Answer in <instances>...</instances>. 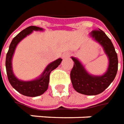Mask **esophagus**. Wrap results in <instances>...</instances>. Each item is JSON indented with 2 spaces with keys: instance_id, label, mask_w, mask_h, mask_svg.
<instances>
[{
  "instance_id": "34e87169",
  "label": "esophagus",
  "mask_w": 124,
  "mask_h": 124,
  "mask_svg": "<svg viewBox=\"0 0 124 124\" xmlns=\"http://www.w3.org/2000/svg\"><path fill=\"white\" fill-rule=\"evenodd\" d=\"M69 56H70L69 53H64L63 55V59H66V58L69 57Z\"/></svg>"
}]
</instances>
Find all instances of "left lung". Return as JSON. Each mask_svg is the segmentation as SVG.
Masks as SVG:
<instances>
[{
  "label": "left lung",
  "instance_id": "1",
  "mask_svg": "<svg viewBox=\"0 0 124 124\" xmlns=\"http://www.w3.org/2000/svg\"><path fill=\"white\" fill-rule=\"evenodd\" d=\"M89 35L100 43L109 59L107 71L100 76L89 73L77 58L72 57L74 61L70 76L74 89L81 94L95 95L102 93L114 80L117 71L118 59L114 45L106 33L101 29L94 30Z\"/></svg>",
  "mask_w": 124,
  "mask_h": 124
}]
</instances>
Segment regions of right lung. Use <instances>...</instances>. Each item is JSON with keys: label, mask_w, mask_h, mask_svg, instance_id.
Wrapping results in <instances>:
<instances>
[{"label": "right lung", "mask_w": 124, "mask_h": 124, "mask_svg": "<svg viewBox=\"0 0 124 124\" xmlns=\"http://www.w3.org/2000/svg\"><path fill=\"white\" fill-rule=\"evenodd\" d=\"M33 31H43V29L35 26H30L25 29L23 30L15 37L13 38L6 57V69L9 83L13 86V88L16 89L18 93L28 97H37L41 95L46 92L49 86L51 72L56 69L62 61V59L61 58L53 61L52 63H49L46 66L43 73L40 75V77L34 80L25 81L20 80L16 78L15 75L13 73L12 67V59L13 54L18 43L27 35L32 33Z\"/></svg>", "instance_id": "add662e5"}]
</instances>
